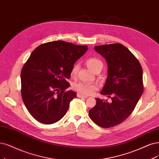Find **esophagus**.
Wrapping results in <instances>:
<instances>
[{
  "mask_svg": "<svg viewBox=\"0 0 159 159\" xmlns=\"http://www.w3.org/2000/svg\"><path fill=\"white\" fill-rule=\"evenodd\" d=\"M77 97L78 98H88L87 96L82 95V94H80V93H77Z\"/></svg>",
  "mask_w": 159,
  "mask_h": 159,
  "instance_id": "1",
  "label": "esophagus"
}]
</instances>
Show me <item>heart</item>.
Wrapping results in <instances>:
<instances>
[{
    "label": "heart",
    "instance_id": "obj_1",
    "mask_svg": "<svg viewBox=\"0 0 159 159\" xmlns=\"http://www.w3.org/2000/svg\"><path fill=\"white\" fill-rule=\"evenodd\" d=\"M86 65L88 67L95 73L99 71L100 72L103 67L102 61L96 57L88 59L86 60ZM79 68L80 65L78 63H75L71 68V70H70V75L72 76H75L79 71ZM73 88L75 91L81 93V94L84 96H91L99 89V86L97 84H89L80 82V83H75Z\"/></svg>",
    "mask_w": 159,
    "mask_h": 159
}]
</instances>
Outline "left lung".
<instances>
[{"mask_svg": "<svg viewBox=\"0 0 159 159\" xmlns=\"http://www.w3.org/2000/svg\"><path fill=\"white\" fill-rule=\"evenodd\" d=\"M94 50L107 63V77L101 93L111 102L96 98L90 118L103 128L120 124L131 115L143 92V70L139 62L121 44L95 46Z\"/></svg>", "mask_w": 159, "mask_h": 159, "instance_id": "obj_1", "label": "left lung"}]
</instances>
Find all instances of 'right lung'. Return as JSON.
Listing matches in <instances>:
<instances>
[{
  "label": "right lung",
  "instance_id": "add662e5",
  "mask_svg": "<svg viewBox=\"0 0 159 159\" xmlns=\"http://www.w3.org/2000/svg\"><path fill=\"white\" fill-rule=\"evenodd\" d=\"M87 46L63 40L39 46L21 72L23 102L33 118L45 125L61 119L76 93L67 81L74 63L88 50Z\"/></svg>",
  "mask_w": 159,
  "mask_h": 159
}]
</instances>
